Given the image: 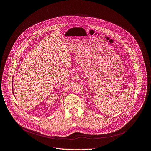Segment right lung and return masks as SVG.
Listing matches in <instances>:
<instances>
[{"label": "right lung", "mask_w": 151, "mask_h": 151, "mask_svg": "<svg viewBox=\"0 0 151 151\" xmlns=\"http://www.w3.org/2000/svg\"><path fill=\"white\" fill-rule=\"evenodd\" d=\"M13 95H14V93H13Z\"/></svg>", "instance_id": "add662e5"}]
</instances>
